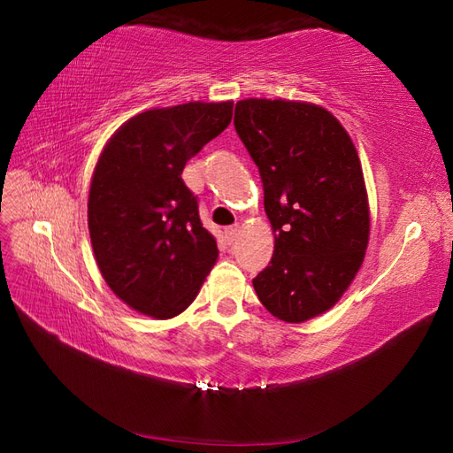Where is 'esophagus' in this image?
Returning a JSON list of instances; mask_svg holds the SVG:
<instances>
[{"mask_svg":"<svg viewBox=\"0 0 453 453\" xmlns=\"http://www.w3.org/2000/svg\"><path fill=\"white\" fill-rule=\"evenodd\" d=\"M241 235V227L239 226H231L226 229V239L229 241V243H234V241H237Z\"/></svg>","mask_w":453,"mask_h":453,"instance_id":"34e87169","label":"esophagus"}]
</instances>
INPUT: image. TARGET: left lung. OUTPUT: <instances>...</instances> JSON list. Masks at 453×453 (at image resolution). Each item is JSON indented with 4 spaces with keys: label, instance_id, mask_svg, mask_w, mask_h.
Masks as SVG:
<instances>
[{
    "label": "left lung",
    "instance_id": "1",
    "mask_svg": "<svg viewBox=\"0 0 453 453\" xmlns=\"http://www.w3.org/2000/svg\"><path fill=\"white\" fill-rule=\"evenodd\" d=\"M234 123L258 165L274 234V255L252 286L283 322L320 317L343 297L369 247L359 154L338 118L312 102L239 100Z\"/></svg>",
    "mask_w": 453,
    "mask_h": 453
}]
</instances>
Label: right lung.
<instances>
[{
	"instance_id": "obj_1",
	"label": "right lung",
	"mask_w": 453,
	"mask_h": 453,
	"mask_svg": "<svg viewBox=\"0 0 453 453\" xmlns=\"http://www.w3.org/2000/svg\"><path fill=\"white\" fill-rule=\"evenodd\" d=\"M234 102H188L133 115L104 146L88 193L94 258L110 289L156 320L181 314L218 260L187 160L222 133Z\"/></svg>"
}]
</instances>
